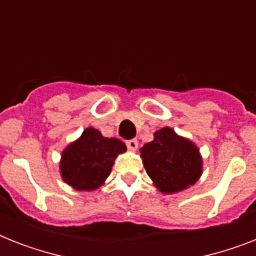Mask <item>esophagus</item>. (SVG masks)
I'll return each mask as SVG.
<instances>
[{
    "label": "esophagus",
    "mask_w": 256,
    "mask_h": 256,
    "mask_svg": "<svg viewBox=\"0 0 256 256\" xmlns=\"http://www.w3.org/2000/svg\"><path fill=\"white\" fill-rule=\"evenodd\" d=\"M126 144H128V148H130V150H132V152L138 148V140H128V142H126Z\"/></svg>",
    "instance_id": "obj_1"
}]
</instances>
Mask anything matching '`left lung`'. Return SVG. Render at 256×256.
<instances>
[{
	"instance_id": "1",
	"label": "left lung",
	"mask_w": 256,
	"mask_h": 256,
	"mask_svg": "<svg viewBox=\"0 0 256 256\" xmlns=\"http://www.w3.org/2000/svg\"><path fill=\"white\" fill-rule=\"evenodd\" d=\"M140 152L152 184L162 194L180 192L202 176L203 160L198 146L168 126L156 130L154 140L144 144Z\"/></svg>"
}]
</instances>
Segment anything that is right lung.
<instances>
[{"instance_id": "right-lung-1", "label": "right lung", "mask_w": 256, "mask_h": 256, "mask_svg": "<svg viewBox=\"0 0 256 256\" xmlns=\"http://www.w3.org/2000/svg\"><path fill=\"white\" fill-rule=\"evenodd\" d=\"M128 150L116 138H106L100 130L86 128L80 138L61 152L60 175L77 191H94L104 186L116 156Z\"/></svg>"}]
</instances>
